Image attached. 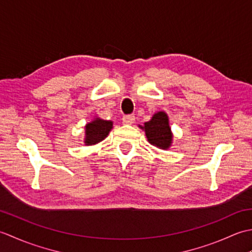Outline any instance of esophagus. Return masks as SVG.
I'll return each instance as SVG.
<instances>
[{
    "label": "esophagus",
    "instance_id": "esophagus-1",
    "mask_svg": "<svg viewBox=\"0 0 252 252\" xmlns=\"http://www.w3.org/2000/svg\"><path fill=\"white\" fill-rule=\"evenodd\" d=\"M135 121V117L134 115H126L122 118V122L126 123V125H132Z\"/></svg>",
    "mask_w": 252,
    "mask_h": 252
}]
</instances>
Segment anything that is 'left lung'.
<instances>
[{
    "instance_id": "8db88e82",
    "label": "left lung",
    "mask_w": 252,
    "mask_h": 252,
    "mask_svg": "<svg viewBox=\"0 0 252 252\" xmlns=\"http://www.w3.org/2000/svg\"><path fill=\"white\" fill-rule=\"evenodd\" d=\"M141 127L145 130L148 142L152 145L162 149L170 146L171 141H172V134L170 131L168 116L163 111L155 114L152 120L144 123V126Z\"/></svg>"
}]
</instances>
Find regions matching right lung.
Returning a JSON list of instances; mask_svg holds the SVG:
<instances>
[{
    "label": "right lung",
    "mask_w": 252,
    "mask_h": 252,
    "mask_svg": "<svg viewBox=\"0 0 252 252\" xmlns=\"http://www.w3.org/2000/svg\"><path fill=\"white\" fill-rule=\"evenodd\" d=\"M112 129V122L107 120H101L96 118L94 121L88 123L85 126V141L87 145L99 143L108 135L109 131Z\"/></svg>",
    "instance_id": "obj_1"
}]
</instances>
